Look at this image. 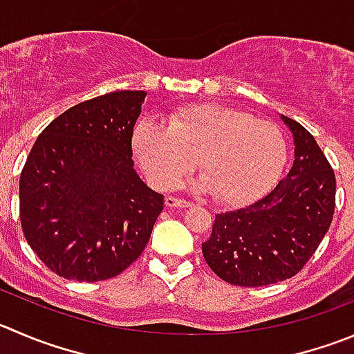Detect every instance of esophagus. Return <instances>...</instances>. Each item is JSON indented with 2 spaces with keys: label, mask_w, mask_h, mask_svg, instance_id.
<instances>
[{
  "label": "esophagus",
  "mask_w": 354,
  "mask_h": 354,
  "mask_svg": "<svg viewBox=\"0 0 354 354\" xmlns=\"http://www.w3.org/2000/svg\"><path fill=\"white\" fill-rule=\"evenodd\" d=\"M165 205H167L168 208H187V207H191V203L187 200H183V198H175V196L165 198Z\"/></svg>",
  "instance_id": "1"
}]
</instances>
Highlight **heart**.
Returning a JSON list of instances; mask_svg holds the SVG:
<instances>
[{
	"label": "heart",
	"instance_id": "obj_1",
	"mask_svg": "<svg viewBox=\"0 0 354 354\" xmlns=\"http://www.w3.org/2000/svg\"><path fill=\"white\" fill-rule=\"evenodd\" d=\"M133 151L153 186L167 189L196 165L200 186L217 201L248 203L271 189L287 163V140L269 121L245 111L198 104L175 111L168 124L142 120Z\"/></svg>",
	"mask_w": 354,
	"mask_h": 354
}]
</instances>
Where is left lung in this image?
I'll use <instances>...</instances> for the list:
<instances>
[{
    "instance_id": "8db88e82",
    "label": "left lung",
    "mask_w": 354,
    "mask_h": 354,
    "mask_svg": "<svg viewBox=\"0 0 354 354\" xmlns=\"http://www.w3.org/2000/svg\"><path fill=\"white\" fill-rule=\"evenodd\" d=\"M295 158L287 177L255 203L215 215L201 243L212 271L238 287H264L297 274L332 224L335 174L315 137L283 116Z\"/></svg>"
}]
</instances>
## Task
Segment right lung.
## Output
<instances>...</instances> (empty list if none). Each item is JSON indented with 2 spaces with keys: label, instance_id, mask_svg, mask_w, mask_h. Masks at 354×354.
<instances>
[{
  "label": "right lung",
  "instance_id": "add662e5",
  "mask_svg": "<svg viewBox=\"0 0 354 354\" xmlns=\"http://www.w3.org/2000/svg\"><path fill=\"white\" fill-rule=\"evenodd\" d=\"M146 92L76 104L39 133L19 183L20 224L39 261L66 280H109L139 259L163 194L133 170Z\"/></svg>",
  "mask_w": 354,
  "mask_h": 354
}]
</instances>
